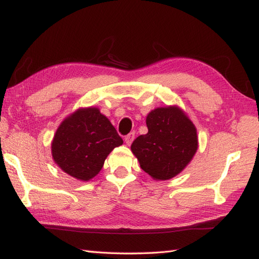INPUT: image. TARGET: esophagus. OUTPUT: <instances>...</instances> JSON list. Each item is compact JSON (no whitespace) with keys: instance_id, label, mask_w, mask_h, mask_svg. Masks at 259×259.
<instances>
[{"instance_id":"1","label":"esophagus","mask_w":259,"mask_h":259,"mask_svg":"<svg viewBox=\"0 0 259 259\" xmlns=\"http://www.w3.org/2000/svg\"><path fill=\"white\" fill-rule=\"evenodd\" d=\"M134 138H135V134H134V133H130L129 135H126V136H125V138H124L126 145L130 146V145H131V143H133Z\"/></svg>"}]
</instances>
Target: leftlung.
<instances>
[{
	"mask_svg": "<svg viewBox=\"0 0 259 259\" xmlns=\"http://www.w3.org/2000/svg\"><path fill=\"white\" fill-rule=\"evenodd\" d=\"M148 133L131 144L144 171L155 181H168L190 164L199 140L196 128L177 105L157 107L147 114Z\"/></svg>",
	"mask_w": 259,
	"mask_h": 259,
	"instance_id": "left-lung-1",
	"label": "left lung"
}]
</instances>
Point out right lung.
I'll return each instance as SVG.
<instances>
[{
    "label": "right lung",
    "mask_w": 259,
    "mask_h": 259,
    "mask_svg": "<svg viewBox=\"0 0 259 259\" xmlns=\"http://www.w3.org/2000/svg\"><path fill=\"white\" fill-rule=\"evenodd\" d=\"M123 144L98 107H80L65 117L51 143L55 163L69 176L89 182L114 148Z\"/></svg>",
    "instance_id": "add662e5"
}]
</instances>
